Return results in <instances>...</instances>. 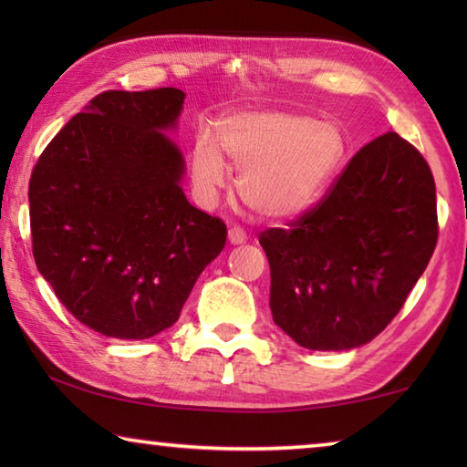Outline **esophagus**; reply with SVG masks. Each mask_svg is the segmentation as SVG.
<instances>
[{
    "instance_id": "esophagus-1",
    "label": "esophagus",
    "mask_w": 467,
    "mask_h": 467,
    "mask_svg": "<svg viewBox=\"0 0 467 467\" xmlns=\"http://www.w3.org/2000/svg\"><path fill=\"white\" fill-rule=\"evenodd\" d=\"M244 241H247V233H244L241 226H231V228H228V243H231V244H241Z\"/></svg>"
}]
</instances>
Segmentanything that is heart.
<instances>
[{"label": "heart", "instance_id": "b5f03b06", "mask_svg": "<svg viewBox=\"0 0 467 467\" xmlns=\"http://www.w3.org/2000/svg\"><path fill=\"white\" fill-rule=\"evenodd\" d=\"M216 146L202 131L192 150V181L203 202H214L228 181L220 149L239 177L241 200L267 220H290L311 210L346 152L337 125L290 110L241 113L220 125Z\"/></svg>", "mask_w": 467, "mask_h": 467}]
</instances>
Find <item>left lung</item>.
<instances>
[{
	"label": "left lung",
	"instance_id": "left-lung-1",
	"mask_svg": "<svg viewBox=\"0 0 467 467\" xmlns=\"http://www.w3.org/2000/svg\"><path fill=\"white\" fill-rule=\"evenodd\" d=\"M437 236L429 164L398 133H383L313 210L259 234L274 323L309 350L370 342L404 306Z\"/></svg>",
	"mask_w": 467,
	"mask_h": 467
}]
</instances>
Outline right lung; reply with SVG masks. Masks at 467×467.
Returning <instances> with one entry per match:
<instances>
[{
    "instance_id": "1",
    "label": "right lung",
    "mask_w": 467,
    "mask_h": 467,
    "mask_svg": "<svg viewBox=\"0 0 467 467\" xmlns=\"http://www.w3.org/2000/svg\"><path fill=\"white\" fill-rule=\"evenodd\" d=\"M185 92L107 90L72 117L28 185L38 272L99 334L146 339L171 327L226 224L181 189L185 161L167 133Z\"/></svg>"
}]
</instances>
